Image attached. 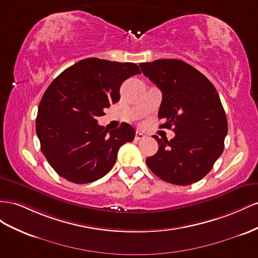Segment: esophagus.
Here are the masks:
<instances>
[{"label":"esophagus","instance_id":"obj_1","mask_svg":"<svg viewBox=\"0 0 258 258\" xmlns=\"http://www.w3.org/2000/svg\"><path fill=\"white\" fill-rule=\"evenodd\" d=\"M145 138V135L142 133V132H136L135 134V141H141V139H144Z\"/></svg>","mask_w":258,"mask_h":258}]
</instances>
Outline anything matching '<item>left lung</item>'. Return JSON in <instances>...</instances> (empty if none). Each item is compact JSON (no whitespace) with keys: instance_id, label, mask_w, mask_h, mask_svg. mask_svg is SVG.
<instances>
[{"instance_id":"left-lung-1","label":"left lung","mask_w":258,"mask_h":258,"mask_svg":"<svg viewBox=\"0 0 258 258\" xmlns=\"http://www.w3.org/2000/svg\"><path fill=\"white\" fill-rule=\"evenodd\" d=\"M162 92L161 127L173 128L171 141L153 136L158 152L146 163L162 180L187 186L201 180L224 151L228 132L225 110L210 80L179 59H158L139 64Z\"/></svg>"}]
</instances>
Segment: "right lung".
Returning a JSON list of instances; mask_svg holds the SVG:
<instances>
[{
	"label": "right lung",
	"mask_w": 258,
	"mask_h": 258,
	"mask_svg": "<svg viewBox=\"0 0 258 258\" xmlns=\"http://www.w3.org/2000/svg\"><path fill=\"white\" fill-rule=\"evenodd\" d=\"M139 73L133 62L86 58L49 84L40 101L35 130L41 151L58 175L87 183L111 170L120 147L133 141L135 131L127 123L108 131L96 119L120 100L124 81Z\"/></svg>",
	"instance_id": "add662e5"
}]
</instances>
